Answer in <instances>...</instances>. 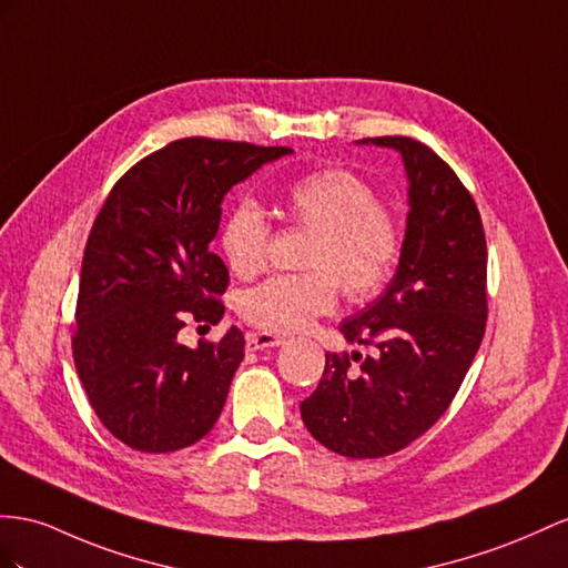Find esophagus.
Instances as JSON below:
<instances>
[{
    "label": "esophagus",
    "instance_id": "34e87169",
    "mask_svg": "<svg viewBox=\"0 0 568 568\" xmlns=\"http://www.w3.org/2000/svg\"><path fill=\"white\" fill-rule=\"evenodd\" d=\"M283 345L281 336H273V333H250L246 336V347L250 351H271V347Z\"/></svg>",
    "mask_w": 568,
    "mask_h": 568
}]
</instances>
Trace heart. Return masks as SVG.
Segmentation results:
<instances>
[{
  "instance_id": "obj_1",
  "label": "heart",
  "mask_w": 568,
  "mask_h": 568,
  "mask_svg": "<svg viewBox=\"0 0 568 568\" xmlns=\"http://www.w3.org/2000/svg\"><path fill=\"white\" fill-rule=\"evenodd\" d=\"M283 211L314 235L304 264L316 271L273 275L246 290L240 300L246 322L290 333L336 307L338 285L351 300L382 293L398 266L403 244L398 223L382 209L372 184L351 170H314L285 186ZM217 242L232 273L252 278L266 261L264 211L250 199L237 201L225 215Z\"/></svg>"
}]
</instances>
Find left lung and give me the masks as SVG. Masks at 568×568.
I'll return each mask as SVG.
<instances>
[{
	"instance_id": "left-lung-1",
	"label": "left lung",
	"mask_w": 568,
	"mask_h": 568,
	"mask_svg": "<svg viewBox=\"0 0 568 568\" xmlns=\"http://www.w3.org/2000/svg\"><path fill=\"white\" fill-rule=\"evenodd\" d=\"M403 158L408 217L394 278L343 318L347 343L374 345L353 359L326 353L304 427L347 458H382L423 436L458 394L487 322V242L468 189L429 145L408 136L362 139Z\"/></svg>"
}]
</instances>
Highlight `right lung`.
Wrapping results in <instances>:
<instances>
[{
    "instance_id": "obj_1",
    "label": "right lung",
    "mask_w": 568,
    "mask_h": 568,
    "mask_svg": "<svg viewBox=\"0 0 568 568\" xmlns=\"http://www.w3.org/2000/svg\"><path fill=\"white\" fill-rule=\"evenodd\" d=\"M293 151L180 139L112 186L85 244L74 362L100 423L143 454H170L206 436L227 398L244 336L186 347V318L217 324L230 283L209 244L232 186Z\"/></svg>"
}]
</instances>
